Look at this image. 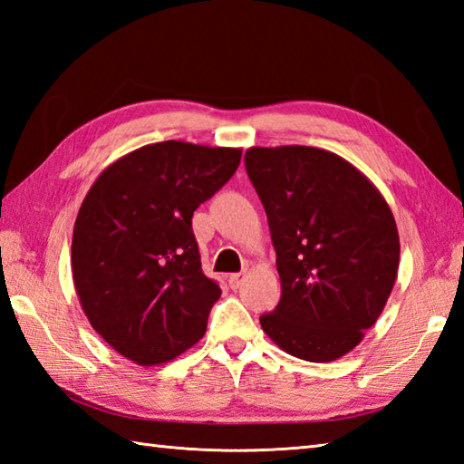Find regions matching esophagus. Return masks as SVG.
I'll return each mask as SVG.
<instances>
[{"label": "esophagus", "mask_w": 464, "mask_h": 464, "mask_svg": "<svg viewBox=\"0 0 464 464\" xmlns=\"http://www.w3.org/2000/svg\"><path fill=\"white\" fill-rule=\"evenodd\" d=\"M243 277H245L243 273H233V275H229V287H231V289H239V285L243 283Z\"/></svg>", "instance_id": "obj_1"}]
</instances>
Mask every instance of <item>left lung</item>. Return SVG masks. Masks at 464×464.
I'll return each mask as SVG.
<instances>
[{
	"instance_id": "obj_1",
	"label": "left lung",
	"mask_w": 464,
	"mask_h": 464,
	"mask_svg": "<svg viewBox=\"0 0 464 464\" xmlns=\"http://www.w3.org/2000/svg\"><path fill=\"white\" fill-rule=\"evenodd\" d=\"M245 167L281 277V301L261 327L293 357L341 359L377 323L397 279L391 207L357 167L319 147H251Z\"/></svg>"
}]
</instances>
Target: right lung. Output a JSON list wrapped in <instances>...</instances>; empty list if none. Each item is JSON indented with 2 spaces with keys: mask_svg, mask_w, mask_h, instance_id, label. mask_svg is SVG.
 <instances>
[{
  "mask_svg": "<svg viewBox=\"0 0 464 464\" xmlns=\"http://www.w3.org/2000/svg\"><path fill=\"white\" fill-rule=\"evenodd\" d=\"M239 161L233 147L151 143L105 167L87 191L72 241L75 291L125 359L153 367L205 334L221 289L203 275L191 219Z\"/></svg>",
  "mask_w": 464,
  "mask_h": 464,
  "instance_id": "obj_1",
  "label": "right lung"
}]
</instances>
